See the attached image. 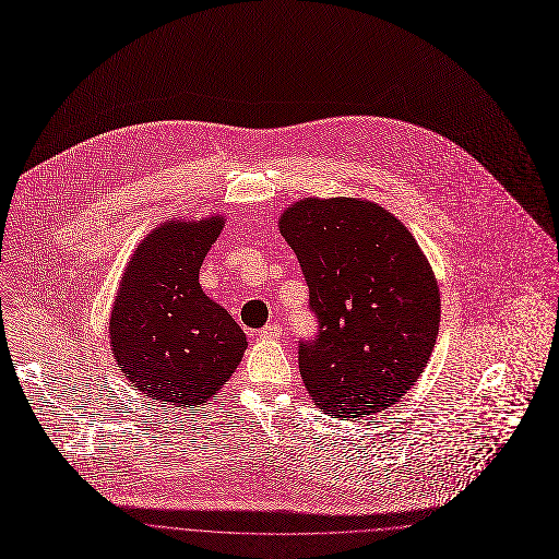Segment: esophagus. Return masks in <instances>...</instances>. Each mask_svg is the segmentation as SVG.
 Returning <instances> with one entry per match:
<instances>
[{
  "label": "esophagus",
  "instance_id": "esophagus-1",
  "mask_svg": "<svg viewBox=\"0 0 559 559\" xmlns=\"http://www.w3.org/2000/svg\"><path fill=\"white\" fill-rule=\"evenodd\" d=\"M282 334V325L280 323H266L262 330H258L260 340H277Z\"/></svg>",
  "mask_w": 559,
  "mask_h": 559
}]
</instances>
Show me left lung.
Listing matches in <instances>:
<instances>
[{"label": "left lung", "mask_w": 559, "mask_h": 559, "mask_svg": "<svg viewBox=\"0 0 559 559\" xmlns=\"http://www.w3.org/2000/svg\"><path fill=\"white\" fill-rule=\"evenodd\" d=\"M280 231L308 284L317 332L299 372L325 414L344 420L394 405L436 346L440 295L412 234L379 204L306 198Z\"/></svg>", "instance_id": "left-lung-1"}]
</instances>
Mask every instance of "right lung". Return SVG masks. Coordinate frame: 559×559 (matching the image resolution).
<instances>
[{
	"mask_svg": "<svg viewBox=\"0 0 559 559\" xmlns=\"http://www.w3.org/2000/svg\"><path fill=\"white\" fill-rule=\"evenodd\" d=\"M225 219H169L141 242L109 317L111 355L150 399L178 407L209 401L238 368L247 337L209 299L198 271Z\"/></svg>",
	"mask_w": 559,
	"mask_h": 559,
	"instance_id": "obj_1",
	"label": "right lung"
}]
</instances>
